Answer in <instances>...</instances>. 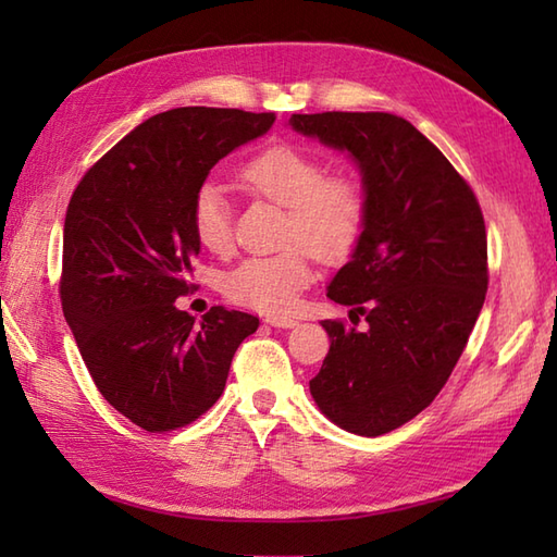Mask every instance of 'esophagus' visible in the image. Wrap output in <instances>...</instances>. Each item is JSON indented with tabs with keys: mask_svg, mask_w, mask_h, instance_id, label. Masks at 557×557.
I'll list each match as a JSON object with an SVG mask.
<instances>
[{
	"mask_svg": "<svg viewBox=\"0 0 557 557\" xmlns=\"http://www.w3.org/2000/svg\"><path fill=\"white\" fill-rule=\"evenodd\" d=\"M265 323L272 325V327H282V330L297 325V321H294V318H282V315H268Z\"/></svg>",
	"mask_w": 557,
	"mask_h": 557,
	"instance_id": "1",
	"label": "esophagus"
}]
</instances>
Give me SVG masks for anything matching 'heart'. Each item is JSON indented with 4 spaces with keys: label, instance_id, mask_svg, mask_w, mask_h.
Masks as SVG:
<instances>
[{
    "label": "heart",
    "instance_id": "heart-1",
    "mask_svg": "<svg viewBox=\"0 0 557 557\" xmlns=\"http://www.w3.org/2000/svg\"><path fill=\"white\" fill-rule=\"evenodd\" d=\"M239 182L253 196L287 208L282 227L287 248L242 260L224 277V292L232 301L260 313H287L311 285L313 256L323 263H342L357 251L369 222V194L357 174L327 172L321 158L292 144L256 152L239 170ZM191 227L206 251H232V208L220 186L198 188Z\"/></svg>",
    "mask_w": 557,
    "mask_h": 557
}]
</instances>
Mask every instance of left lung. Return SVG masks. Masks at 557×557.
<instances>
[{
	"instance_id": "1",
	"label": "left lung",
	"mask_w": 557,
	"mask_h": 557,
	"mask_svg": "<svg viewBox=\"0 0 557 557\" xmlns=\"http://www.w3.org/2000/svg\"><path fill=\"white\" fill-rule=\"evenodd\" d=\"M289 124L349 150L363 172L369 222L327 299L351 306L323 321L330 351L309 383L315 405L349 433L399 429L447 383L488 289L486 222L465 176L417 126L389 112L292 114Z\"/></svg>"
}]
</instances>
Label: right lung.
<instances>
[{"mask_svg": "<svg viewBox=\"0 0 557 557\" xmlns=\"http://www.w3.org/2000/svg\"><path fill=\"white\" fill-rule=\"evenodd\" d=\"M272 112L180 108L150 116L81 176L64 220L59 299L92 383L148 433L184 429L215 405L258 318L174 301L200 244L191 203L215 162L263 136Z\"/></svg>", "mask_w": 557, "mask_h": 557, "instance_id": "right-lung-1", "label": "right lung"}]
</instances>
